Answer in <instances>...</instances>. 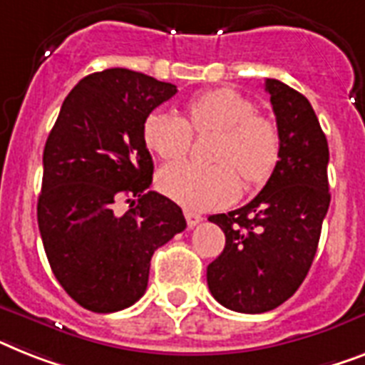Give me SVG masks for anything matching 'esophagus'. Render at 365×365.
I'll return each mask as SVG.
<instances>
[{
    "label": "esophagus",
    "mask_w": 365,
    "mask_h": 365,
    "mask_svg": "<svg viewBox=\"0 0 365 365\" xmlns=\"http://www.w3.org/2000/svg\"><path fill=\"white\" fill-rule=\"evenodd\" d=\"M185 218H186V224H188V227H194V225H197L200 222H203V216L197 215V212H192V210H188V209L185 210Z\"/></svg>",
    "instance_id": "esophagus-1"
}]
</instances>
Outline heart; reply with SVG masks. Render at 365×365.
<instances>
[{"instance_id": "b5f03b06", "label": "heart", "mask_w": 365, "mask_h": 365, "mask_svg": "<svg viewBox=\"0 0 365 365\" xmlns=\"http://www.w3.org/2000/svg\"><path fill=\"white\" fill-rule=\"evenodd\" d=\"M186 121L170 111H155L145 119L143 140L149 150L165 162L180 160L195 134L218 132L212 160L197 165L180 162L158 173V186L171 200L190 209H218L230 205L240 192V179L248 186L261 185L279 158L278 126L255 113L254 102L233 89H212L186 102Z\"/></svg>"}]
</instances>
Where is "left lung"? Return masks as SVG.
Listing matches in <instances>:
<instances>
[{
  "mask_svg": "<svg viewBox=\"0 0 365 365\" xmlns=\"http://www.w3.org/2000/svg\"><path fill=\"white\" fill-rule=\"evenodd\" d=\"M278 125L279 160L248 205L212 215L225 248L207 267V284L222 306L240 313L278 308L308 276L330 205L328 141L312 104L267 78Z\"/></svg>",
  "mask_w": 365,
  "mask_h": 365,
  "instance_id": "left-lung-1",
  "label": "left lung"
}]
</instances>
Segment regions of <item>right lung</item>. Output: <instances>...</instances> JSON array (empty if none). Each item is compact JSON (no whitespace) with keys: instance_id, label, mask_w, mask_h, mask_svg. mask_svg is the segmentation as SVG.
I'll use <instances>...</instances> for the list:
<instances>
[{"instance_id":"right-lung-1","label":"right lung","mask_w":365,"mask_h":365,"mask_svg":"<svg viewBox=\"0 0 365 365\" xmlns=\"http://www.w3.org/2000/svg\"><path fill=\"white\" fill-rule=\"evenodd\" d=\"M175 93L128 68L95 72L68 93L48 135L38 231L57 282L89 312L138 302L155 250L186 227L179 205L147 190L155 165L143 125Z\"/></svg>"}]
</instances>
